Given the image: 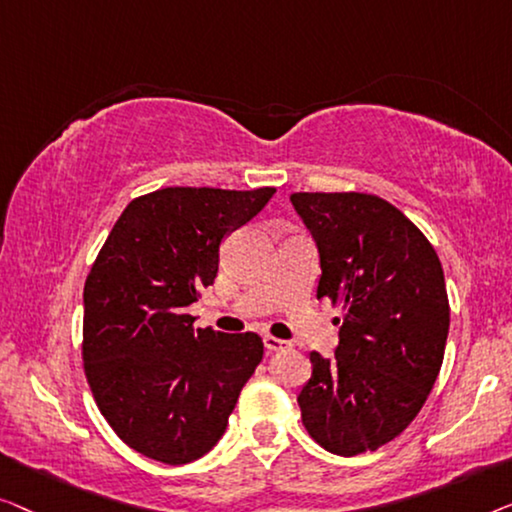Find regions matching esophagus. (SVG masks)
Wrapping results in <instances>:
<instances>
[{
	"instance_id": "1",
	"label": "esophagus",
	"mask_w": 512,
	"mask_h": 512,
	"mask_svg": "<svg viewBox=\"0 0 512 512\" xmlns=\"http://www.w3.org/2000/svg\"><path fill=\"white\" fill-rule=\"evenodd\" d=\"M264 348L271 350V352H278V350H287L292 348L290 341H283V338H276V336H264Z\"/></svg>"
}]
</instances>
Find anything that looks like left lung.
I'll use <instances>...</instances> for the list:
<instances>
[{"instance_id": "left-lung-1", "label": "left lung", "mask_w": 512, "mask_h": 512, "mask_svg": "<svg viewBox=\"0 0 512 512\" xmlns=\"http://www.w3.org/2000/svg\"><path fill=\"white\" fill-rule=\"evenodd\" d=\"M290 201L318 246V299L343 304L334 357L311 352L301 420L322 448L355 457L397 438L436 383L450 329L443 266L376 194L297 192Z\"/></svg>"}]
</instances>
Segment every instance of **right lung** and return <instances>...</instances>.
I'll use <instances>...</instances> for the list:
<instances>
[{
	"mask_svg": "<svg viewBox=\"0 0 512 512\" xmlns=\"http://www.w3.org/2000/svg\"><path fill=\"white\" fill-rule=\"evenodd\" d=\"M276 187H164L115 222L83 290V362L106 422L129 448L190 464L225 434L264 343L194 329L187 306L218 276L220 246Z\"/></svg>",
	"mask_w": 512,
	"mask_h": 512,
	"instance_id": "1",
	"label": "right lung"
}]
</instances>
